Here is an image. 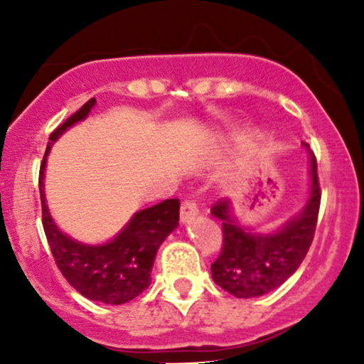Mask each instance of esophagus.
<instances>
[{
	"label": "esophagus",
	"mask_w": 364,
	"mask_h": 364,
	"mask_svg": "<svg viewBox=\"0 0 364 364\" xmlns=\"http://www.w3.org/2000/svg\"><path fill=\"white\" fill-rule=\"evenodd\" d=\"M199 215V205H197L193 200H185L181 204V222L186 223L193 218V216Z\"/></svg>",
	"instance_id": "34e87169"
}]
</instances>
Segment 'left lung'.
<instances>
[{"label":"left lung","mask_w":364,"mask_h":364,"mask_svg":"<svg viewBox=\"0 0 364 364\" xmlns=\"http://www.w3.org/2000/svg\"><path fill=\"white\" fill-rule=\"evenodd\" d=\"M311 188L306 208L284 229L269 236L252 234L240 227L230 213V200L213 204V216L222 222V250L211 264L216 285L236 297H257L280 287L296 273L314 241L321 208L317 159L310 153Z\"/></svg>","instance_id":"left-lung-1"}]
</instances>
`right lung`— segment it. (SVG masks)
Returning a JSON list of instances; mask_svg holds the SVG:
<instances>
[{"instance_id": "obj_1", "label": "right lung", "mask_w": 364, "mask_h": 364, "mask_svg": "<svg viewBox=\"0 0 364 364\" xmlns=\"http://www.w3.org/2000/svg\"><path fill=\"white\" fill-rule=\"evenodd\" d=\"M95 102V98L87 100L79 111L73 112L50 134L38 176L42 223L58 269L67 278L68 284L91 301L123 304L149 287L156 252L165 237L179 223V199H165L151 208L135 213L134 218L111 243L100 247L77 243L58 229L50 218L43 196V168L47 153L53 142L68 127L90 114Z\"/></svg>"}]
</instances>
